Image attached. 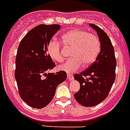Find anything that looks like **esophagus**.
I'll list each match as a JSON object with an SVG mask.
<instances>
[{
    "label": "esophagus",
    "instance_id": "esophagus-1",
    "mask_svg": "<svg viewBox=\"0 0 130 130\" xmlns=\"http://www.w3.org/2000/svg\"><path fill=\"white\" fill-rule=\"evenodd\" d=\"M67 78H68V80H72L74 79V76H73V75H72V74H67Z\"/></svg>",
    "mask_w": 130,
    "mask_h": 130
}]
</instances>
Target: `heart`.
<instances>
[{"label": "heart", "mask_w": 130, "mask_h": 130, "mask_svg": "<svg viewBox=\"0 0 130 130\" xmlns=\"http://www.w3.org/2000/svg\"><path fill=\"white\" fill-rule=\"evenodd\" d=\"M62 42L65 46L72 47L70 52L72 58L58 67L67 73H74L82 65L88 67L95 61L100 51V41L98 36L81 29H74L66 32L62 36ZM47 51L50 58L54 61H63L61 45L57 41H50Z\"/></svg>", "instance_id": "b5f03b06"}]
</instances>
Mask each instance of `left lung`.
Listing matches in <instances>:
<instances>
[{"mask_svg": "<svg viewBox=\"0 0 130 130\" xmlns=\"http://www.w3.org/2000/svg\"><path fill=\"white\" fill-rule=\"evenodd\" d=\"M89 26L98 33L100 52L88 69L74 76L80 85L74 98L80 104L86 107L96 106L107 98L115 80L117 65L114 47L108 35L98 26L93 24Z\"/></svg>", "mask_w": 130, "mask_h": 130, "instance_id": "obj_1", "label": "left lung"}]
</instances>
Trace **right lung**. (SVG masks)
I'll use <instances>...</instances> for the list:
<instances>
[{
	"mask_svg": "<svg viewBox=\"0 0 130 130\" xmlns=\"http://www.w3.org/2000/svg\"><path fill=\"white\" fill-rule=\"evenodd\" d=\"M60 28L58 24L37 26L18 45L15 78L20 96L35 108L46 106L54 98L57 86L67 78L64 71L47 74L55 67L47 54V45Z\"/></svg>",
	"mask_w": 130,
	"mask_h": 130,
	"instance_id": "1",
	"label": "right lung"
}]
</instances>
